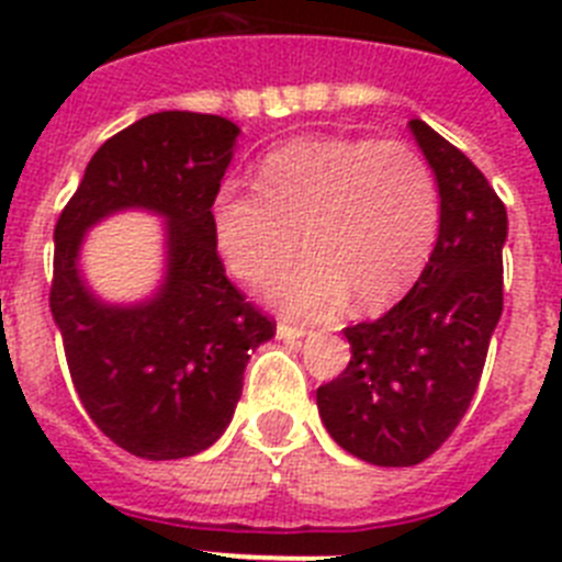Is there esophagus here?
I'll return each mask as SVG.
<instances>
[{
    "label": "esophagus",
    "instance_id": "1",
    "mask_svg": "<svg viewBox=\"0 0 562 562\" xmlns=\"http://www.w3.org/2000/svg\"><path fill=\"white\" fill-rule=\"evenodd\" d=\"M310 331L304 329V326H290L286 321H281V324L276 326V337L278 340H301V337H306Z\"/></svg>",
    "mask_w": 562,
    "mask_h": 562
}]
</instances>
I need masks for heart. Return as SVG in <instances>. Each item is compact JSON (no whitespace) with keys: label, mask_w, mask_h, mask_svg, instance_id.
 Listing matches in <instances>:
<instances>
[{"label":"heart","mask_w":562,"mask_h":562,"mask_svg":"<svg viewBox=\"0 0 562 562\" xmlns=\"http://www.w3.org/2000/svg\"><path fill=\"white\" fill-rule=\"evenodd\" d=\"M439 186L428 160L400 140L306 137L258 166V193L227 182L213 196L211 231L222 261L247 284H267L295 256H310L270 286L272 304L321 317L355 301L376 312L422 276L439 236Z\"/></svg>","instance_id":"heart-1"}]
</instances>
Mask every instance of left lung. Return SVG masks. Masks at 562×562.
<instances>
[{
  "label": "left lung",
  "instance_id": "left-lung-1",
  "mask_svg": "<svg viewBox=\"0 0 562 562\" xmlns=\"http://www.w3.org/2000/svg\"><path fill=\"white\" fill-rule=\"evenodd\" d=\"M408 126L439 186V238L394 310L346 329L349 366L317 389L331 439L376 467L419 464L445 445L504 310V202L453 143L419 117Z\"/></svg>",
  "mask_w": 562,
  "mask_h": 562
}]
</instances>
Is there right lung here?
I'll use <instances>...</instances> for the list:
<instances>
[{"label": "right lung", "mask_w": 562, "mask_h": 562, "mask_svg": "<svg viewBox=\"0 0 562 562\" xmlns=\"http://www.w3.org/2000/svg\"><path fill=\"white\" fill-rule=\"evenodd\" d=\"M241 128L220 114L157 112L109 137L58 216L49 310L78 400L103 436L140 459H186L231 425L247 360L276 335L227 281L211 205ZM167 222L158 290L134 305L98 299L82 236L114 212Z\"/></svg>", "instance_id": "right-lung-1"}]
</instances>
